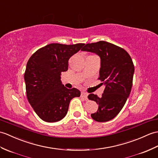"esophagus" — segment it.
<instances>
[{
	"instance_id": "1",
	"label": "esophagus",
	"mask_w": 158,
	"mask_h": 158,
	"mask_svg": "<svg viewBox=\"0 0 158 158\" xmlns=\"http://www.w3.org/2000/svg\"><path fill=\"white\" fill-rule=\"evenodd\" d=\"M81 97L85 99V100H87V94L85 93V92H81Z\"/></svg>"
}]
</instances>
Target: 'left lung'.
Returning a JSON list of instances; mask_svg holds the SVG:
<instances>
[{
	"label": "left lung",
	"mask_w": 158,
	"mask_h": 158,
	"mask_svg": "<svg viewBox=\"0 0 158 158\" xmlns=\"http://www.w3.org/2000/svg\"><path fill=\"white\" fill-rule=\"evenodd\" d=\"M81 50L100 57L98 79L106 87L101 98L91 94L88 98L98 104V111L91 114V118L97 122H107L117 116L129 96L135 71L133 60L125 50L105 41L87 44Z\"/></svg>",
	"instance_id": "8db88e82"
}]
</instances>
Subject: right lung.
<instances>
[{"label":"right lung","instance_id":"obj_1","mask_svg":"<svg viewBox=\"0 0 158 158\" xmlns=\"http://www.w3.org/2000/svg\"><path fill=\"white\" fill-rule=\"evenodd\" d=\"M84 45L50 44L29 58L24 74L27 98L35 112L45 122L63 118L71 100L80 96L79 90L67 89L62 84L60 75L68 70L69 58Z\"/></svg>","mask_w":158,"mask_h":158}]
</instances>
